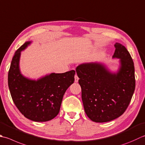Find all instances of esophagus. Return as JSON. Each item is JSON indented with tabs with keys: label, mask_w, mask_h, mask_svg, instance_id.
Wrapping results in <instances>:
<instances>
[{
	"label": "esophagus",
	"mask_w": 145,
	"mask_h": 145,
	"mask_svg": "<svg viewBox=\"0 0 145 145\" xmlns=\"http://www.w3.org/2000/svg\"><path fill=\"white\" fill-rule=\"evenodd\" d=\"M78 80H79V78H78V76H77V75H75V82H78Z\"/></svg>",
	"instance_id": "1"
}]
</instances>
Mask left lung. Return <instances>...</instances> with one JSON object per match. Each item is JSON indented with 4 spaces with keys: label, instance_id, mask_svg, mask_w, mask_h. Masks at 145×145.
<instances>
[{
    "label": "left lung",
    "instance_id": "8db88e82",
    "mask_svg": "<svg viewBox=\"0 0 145 145\" xmlns=\"http://www.w3.org/2000/svg\"><path fill=\"white\" fill-rule=\"evenodd\" d=\"M114 47L112 58H120L121 65L116 73L99 63H83L76 68L85 112L96 123H106L121 116L128 107L135 89L131 56L119 42Z\"/></svg>",
    "mask_w": 145,
    "mask_h": 145
}]
</instances>
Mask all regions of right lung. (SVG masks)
Returning a JSON list of instances; mask_svg holds the SVG:
<instances>
[{"instance_id": "right-lung-1", "label": "right lung", "mask_w": 145, "mask_h": 145, "mask_svg": "<svg viewBox=\"0 0 145 145\" xmlns=\"http://www.w3.org/2000/svg\"><path fill=\"white\" fill-rule=\"evenodd\" d=\"M31 41L16 51L8 73V86L17 108L29 120L45 122L55 118L59 112L65 92L74 82L75 70L63 73H52L37 80L22 75L19 70L21 51Z\"/></svg>"}]
</instances>
